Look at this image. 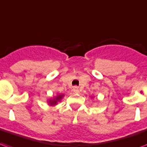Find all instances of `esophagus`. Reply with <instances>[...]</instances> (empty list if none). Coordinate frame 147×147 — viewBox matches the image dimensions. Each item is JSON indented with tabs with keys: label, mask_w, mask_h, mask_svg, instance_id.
Here are the masks:
<instances>
[{
	"label": "esophagus",
	"mask_w": 147,
	"mask_h": 147,
	"mask_svg": "<svg viewBox=\"0 0 147 147\" xmlns=\"http://www.w3.org/2000/svg\"><path fill=\"white\" fill-rule=\"evenodd\" d=\"M72 90H73L75 93H76V94L79 92V90H78V87H74L73 89H72Z\"/></svg>",
	"instance_id": "1"
}]
</instances>
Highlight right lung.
Segmentation results:
<instances>
[{
    "label": "right lung",
    "instance_id": "add662e5",
    "mask_svg": "<svg viewBox=\"0 0 147 147\" xmlns=\"http://www.w3.org/2000/svg\"><path fill=\"white\" fill-rule=\"evenodd\" d=\"M63 97V95H59L58 96H57L56 97V99L55 100H50V103H51V105H55L56 103H57V101H59L60 99Z\"/></svg>",
    "mask_w": 147,
    "mask_h": 147
}]
</instances>
